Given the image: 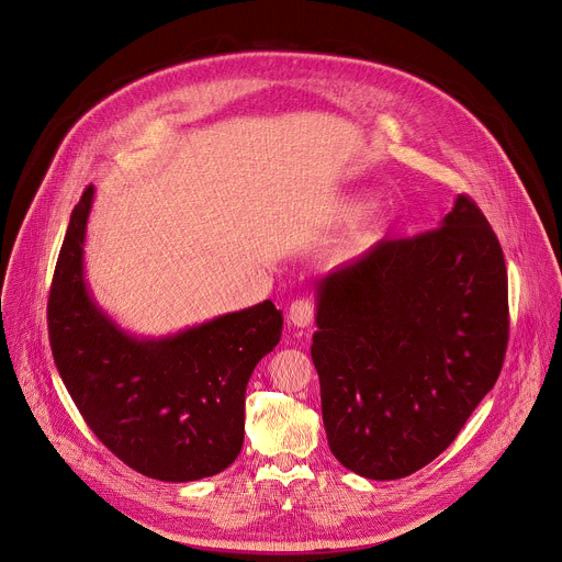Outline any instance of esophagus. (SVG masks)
Returning a JSON list of instances; mask_svg holds the SVG:
<instances>
[{"label": "esophagus", "mask_w": 562, "mask_h": 562, "mask_svg": "<svg viewBox=\"0 0 562 562\" xmlns=\"http://www.w3.org/2000/svg\"><path fill=\"white\" fill-rule=\"evenodd\" d=\"M290 322L296 328H308L315 322V304L308 299H296L290 306Z\"/></svg>", "instance_id": "1"}]
</instances>
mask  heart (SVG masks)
Listing matches in <instances>:
<instances>
[{"instance_id": "obj_1", "label": "heart", "mask_w": 562, "mask_h": 562, "mask_svg": "<svg viewBox=\"0 0 562 562\" xmlns=\"http://www.w3.org/2000/svg\"><path fill=\"white\" fill-rule=\"evenodd\" d=\"M349 209H351V211H356V209H360V204H351Z\"/></svg>"}]
</instances>
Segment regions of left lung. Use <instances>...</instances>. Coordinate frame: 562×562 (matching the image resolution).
<instances>
[{"mask_svg": "<svg viewBox=\"0 0 562 562\" xmlns=\"http://www.w3.org/2000/svg\"><path fill=\"white\" fill-rule=\"evenodd\" d=\"M311 356L335 459L367 480L435 461L493 390L508 344V279L468 195L441 227L380 240L317 283Z\"/></svg>", "mask_w": 562, "mask_h": 562, "instance_id": "obj_1", "label": "left lung"}]
</instances>
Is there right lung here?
I'll return each instance as SVG.
<instances>
[{
	"mask_svg": "<svg viewBox=\"0 0 562 562\" xmlns=\"http://www.w3.org/2000/svg\"><path fill=\"white\" fill-rule=\"evenodd\" d=\"M92 198L88 187L71 211L47 304L60 378L85 423L125 465L159 482L218 474L243 448L245 390L281 339V311L266 299L172 337L123 333L85 283Z\"/></svg>",
	"mask_w": 562,
	"mask_h": 562,
	"instance_id": "right-lung-1",
	"label": "right lung"
}]
</instances>
